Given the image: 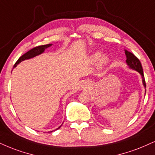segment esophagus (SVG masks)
Here are the masks:
<instances>
[{
	"label": "esophagus",
	"instance_id": "34e87169",
	"mask_svg": "<svg viewBox=\"0 0 155 155\" xmlns=\"http://www.w3.org/2000/svg\"><path fill=\"white\" fill-rule=\"evenodd\" d=\"M89 87V83L88 82V81H84V82L82 84V85H81V88L84 89H88Z\"/></svg>",
	"mask_w": 155,
	"mask_h": 155
}]
</instances>
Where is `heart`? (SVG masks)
I'll return each mask as SVG.
<instances>
[{"mask_svg": "<svg viewBox=\"0 0 155 155\" xmlns=\"http://www.w3.org/2000/svg\"><path fill=\"white\" fill-rule=\"evenodd\" d=\"M90 60L92 62H97L99 61V66L102 67L105 66L108 62V58L106 55H102L100 51H96L92 53L90 56Z\"/></svg>", "mask_w": 155, "mask_h": 155, "instance_id": "heart-1", "label": "heart"}]
</instances>
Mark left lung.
Instances as JSON below:
<instances>
[{
    "instance_id": "obj_1",
    "label": "left lung",
    "mask_w": 155,
    "mask_h": 155,
    "mask_svg": "<svg viewBox=\"0 0 155 155\" xmlns=\"http://www.w3.org/2000/svg\"><path fill=\"white\" fill-rule=\"evenodd\" d=\"M125 54L126 55V63H127L128 66L131 69L137 71L141 74V78H142V83L144 87L146 88V82H145L144 79V76H143V68L141 66V62L139 59L137 58L133 53H131V52H128V50H125ZM145 93H146V90H145Z\"/></svg>"
}]
</instances>
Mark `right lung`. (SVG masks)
<instances>
[{"label":"right lung","mask_w":155,"mask_h":155,"mask_svg":"<svg viewBox=\"0 0 155 155\" xmlns=\"http://www.w3.org/2000/svg\"><path fill=\"white\" fill-rule=\"evenodd\" d=\"M53 44H48V45H40V46H37V47H35L34 48H32V49H31L30 50H29V51L27 52L25 54H24L22 56H21L18 59V61H16V63H15L14 66V68H15L17 65L19 63H21V61H24V60H27V59H30V58H34L35 56H37V55H40V54H42V53H44L45 50L47 49L48 48L50 47V46L52 45ZM62 126V125H61ZM61 126H59L58 128H57V129H58L61 127ZM55 129V130H57ZM54 131H52L50 132H53Z\"/></svg>","instance_id":"1"}]
</instances>
